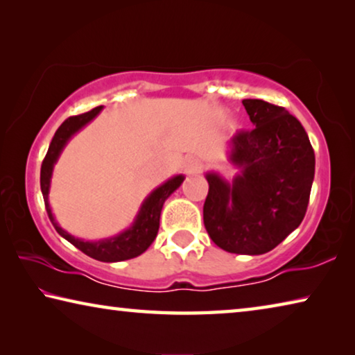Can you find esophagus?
I'll use <instances>...</instances> for the list:
<instances>
[{"instance_id":"34e87169","label":"esophagus","mask_w":355,"mask_h":355,"mask_svg":"<svg viewBox=\"0 0 355 355\" xmlns=\"http://www.w3.org/2000/svg\"><path fill=\"white\" fill-rule=\"evenodd\" d=\"M202 169V164L199 159H189L188 163H186V171L188 172H200Z\"/></svg>"}]
</instances>
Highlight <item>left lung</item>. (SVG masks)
<instances>
[{"label":"left lung","instance_id":"1","mask_svg":"<svg viewBox=\"0 0 355 355\" xmlns=\"http://www.w3.org/2000/svg\"><path fill=\"white\" fill-rule=\"evenodd\" d=\"M252 127L230 139L232 183L207 173L203 224L230 254L261 255L300 225L315 178V152L299 120L285 107L245 98Z\"/></svg>","mask_w":355,"mask_h":355}]
</instances>
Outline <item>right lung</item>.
<instances>
[{
  "label": "right lung",
  "mask_w": 355,
  "mask_h": 355,
  "mask_svg": "<svg viewBox=\"0 0 355 355\" xmlns=\"http://www.w3.org/2000/svg\"><path fill=\"white\" fill-rule=\"evenodd\" d=\"M101 110H103V106H97L94 107L92 111L80 114V116H71L67 120H64L61 127L56 130L50 147H48L44 163H42L40 189L45 200L48 218H50L51 224L55 225L59 235L67 239L69 243L73 244L76 249H80L83 254H86L91 258H95V260L98 261L114 263V261L130 260V258H135L137 255L144 254V252L150 248V244L155 241L156 235H158L159 216H161V209H163L164 202L167 197H169L172 192L183 183L184 177L183 175L172 177L171 180H167L164 184H161L159 188H156L155 191L150 192V196L141 205V209L136 216L133 225L127 228L125 232L119 233L117 236L100 239V241H83V239L71 236L70 233H67L64 228L59 227L58 222L55 220V216L51 213L50 202H48L53 166L56 164L59 155H61L65 144L69 142L70 137L75 133H78L83 127H86L91 120L97 117Z\"/></svg>",
  "instance_id": "obj_1"
}]
</instances>
